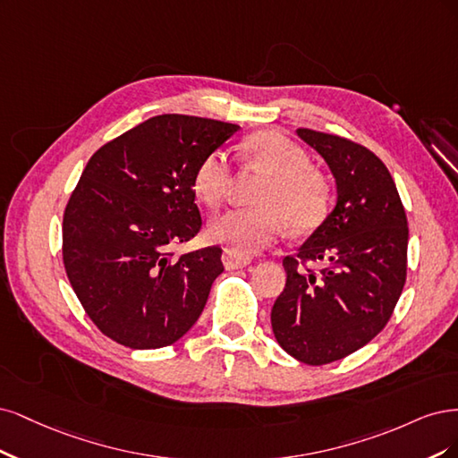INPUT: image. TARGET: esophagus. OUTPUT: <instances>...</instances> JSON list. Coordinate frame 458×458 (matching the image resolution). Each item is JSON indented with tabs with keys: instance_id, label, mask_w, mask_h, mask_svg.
Wrapping results in <instances>:
<instances>
[{
	"instance_id": "esophagus-1",
	"label": "esophagus",
	"mask_w": 458,
	"mask_h": 458,
	"mask_svg": "<svg viewBox=\"0 0 458 458\" xmlns=\"http://www.w3.org/2000/svg\"><path fill=\"white\" fill-rule=\"evenodd\" d=\"M250 259L249 255L245 253H240V250H232V249H226L223 253V264L226 267V270H238V268H245L247 264H250Z\"/></svg>"
}]
</instances>
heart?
Here are the masks:
<instances>
[{"label":"heart","instance_id":"obj_1","mask_svg":"<svg viewBox=\"0 0 458 458\" xmlns=\"http://www.w3.org/2000/svg\"><path fill=\"white\" fill-rule=\"evenodd\" d=\"M242 161L247 167L268 174L257 194V209H232L215 216L208 238L240 253L274 245L289 225L294 230H312L329 211V184L310 167V157L297 142L279 131H257L242 144ZM232 182V167L225 152H211L199 159L191 174V190L208 208L225 201Z\"/></svg>","mask_w":458,"mask_h":458}]
</instances>
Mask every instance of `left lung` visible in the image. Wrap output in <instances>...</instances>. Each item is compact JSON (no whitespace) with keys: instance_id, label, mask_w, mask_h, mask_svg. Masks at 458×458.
<instances>
[{"instance_id":"1","label":"left lung","mask_w":458,"mask_h":458,"mask_svg":"<svg viewBox=\"0 0 458 458\" xmlns=\"http://www.w3.org/2000/svg\"><path fill=\"white\" fill-rule=\"evenodd\" d=\"M297 135L327 161L336 205L297 255L284 259L287 282L270 319L289 356L326 365L385 329L405 285L409 228L392 174L371 150L312 129ZM306 261L322 270L302 269Z\"/></svg>"}]
</instances>
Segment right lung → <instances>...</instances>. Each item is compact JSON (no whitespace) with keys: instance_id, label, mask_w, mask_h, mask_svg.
I'll return each instance as SVG.
<instances>
[{"instance_id":"right-lung-1","label":"right lung","mask_w":458,"mask_h":458,"mask_svg":"<svg viewBox=\"0 0 458 458\" xmlns=\"http://www.w3.org/2000/svg\"><path fill=\"white\" fill-rule=\"evenodd\" d=\"M240 125L164 114L98 148L63 218L70 285L95 326L132 350L164 348L201 316L225 267L213 245L174 257L201 216L191 174Z\"/></svg>"}]
</instances>
